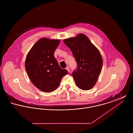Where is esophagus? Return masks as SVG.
Instances as JSON below:
<instances>
[{
  "instance_id": "obj_1",
  "label": "esophagus",
  "mask_w": 133,
  "mask_h": 133,
  "mask_svg": "<svg viewBox=\"0 0 133 133\" xmlns=\"http://www.w3.org/2000/svg\"><path fill=\"white\" fill-rule=\"evenodd\" d=\"M66 69L67 70V71H68V72H69L70 68H69V67H68V66H67V67H66Z\"/></svg>"
}]
</instances>
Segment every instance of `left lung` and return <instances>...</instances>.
Segmentation results:
<instances>
[{
  "instance_id": "obj_1",
  "label": "left lung",
  "mask_w": 133,
  "mask_h": 133,
  "mask_svg": "<svg viewBox=\"0 0 133 133\" xmlns=\"http://www.w3.org/2000/svg\"><path fill=\"white\" fill-rule=\"evenodd\" d=\"M64 42L72 51L77 63L72 73L77 86L83 90L92 88L101 72L103 60L99 50L85 35L65 39Z\"/></svg>"
}]
</instances>
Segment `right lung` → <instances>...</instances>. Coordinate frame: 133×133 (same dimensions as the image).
<instances>
[{"instance_id": "obj_1", "label": "right lung", "mask_w": 133, "mask_h": 133, "mask_svg": "<svg viewBox=\"0 0 133 133\" xmlns=\"http://www.w3.org/2000/svg\"><path fill=\"white\" fill-rule=\"evenodd\" d=\"M59 39L42 38L34 45L26 58L25 69L32 83L42 91L50 93L59 86L68 74L62 69L54 56Z\"/></svg>"}]
</instances>
